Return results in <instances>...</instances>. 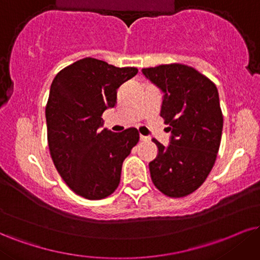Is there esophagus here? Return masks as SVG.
<instances>
[{"label":"esophagus","mask_w":260,"mask_h":260,"mask_svg":"<svg viewBox=\"0 0 260 260\" xmlns=\"http://www.w3.org/2000/svg\"><path fill=\"white\" fill-rule=\"evenodd\" d=\"M140 140H141V141H149V137H148V136L140 135Z\"/></svg>","instance_id":"obj_1"}]
</instances>
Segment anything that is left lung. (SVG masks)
Listing matches in <instances>:
<instances>
[{"instance_id": "8db88e82", "label": "left lung", "mask_w": 260, "mask_h": 260, "mask_svg": "<svg viewBox=\"0 0 260 260\" xmlns=\"http://www.w3.org/2000/svg\"><path fill=\"white\" fill-rule=\"evenodd\" d=\"M142 73L164 92L160 115L171 131L168 147L153 139L159 152L149 162L150 177L168 197H185L204 183L216 161L223 130L218 90L206 76L182 63Z\"/></svg>"}]
</instances>
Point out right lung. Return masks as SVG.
<instances>
[{
	"label": "right lung",
	"instance_id": "1",
	"mask_svg": "<svg viewBox=\"0 0 260 260\" xmlns=\"http://www.w3.org/2000/svg\"><path fill=\"white\" fill-rule=\"evenodd\" d=\"M136 67H115L84 57L61 70L46 106L48 146L66 184L89 200L107 198L120 182L121 165L140 135L135 127L101 130L102 113L117 104V90Z\"/></svg>",
	"mask_w": 260,
	"mask_h": 260
}]
</instances>
